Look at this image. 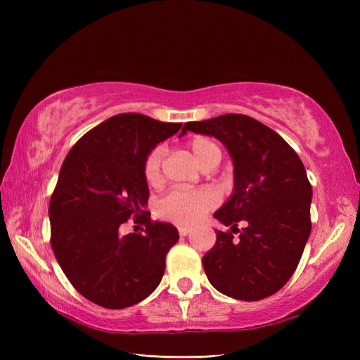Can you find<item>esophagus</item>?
I'll return each instance as SVG.
<instances>
[{"label":"esophagus","mask_w":360,"mask_h":360,"mask_svg":"<svg viewBox=\"0 0 360 360\" xmlns=\"http://www.w3.org/2000/svg\"><path fill=\"white\" fill-rule=\"evenodd\" d=\"M178 232L181 236H187L190 233V227H186V226H179L178 227Z\"/></svg>","instance_id":"esophagus-1"}]
</instances>
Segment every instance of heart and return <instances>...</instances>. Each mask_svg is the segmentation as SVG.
I'll list each match as a JSON object with an SVG mask.
<instances>
[{
	"label": "heart",
	"instance_id": "1",
	"mask_svg": "<svg viewBox=\"0 0 360 360\" xmlns=\"http://www.w3.org/2000/svg\"><path fill=\"white\" fill-rule=\"evenodd\" d=\"M190 150H192V155L200 165L204 162L205 158L213 155V153L221 155L218 145L207 139V137H196L190 143ZM162 147L153 150L145 159L143 176L151 186L158 184L160 176H162ZM217 204L218 195L212 188H174L158 202V213L176 224H195Z\"/></svg>",
	"mask_w": 360,
	"mask_h": 360
}]
</instances>
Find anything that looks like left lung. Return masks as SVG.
Instances as JSON below:
<instances>
[{
    "label": "left lung",
    "instance_id": "1",
    "mask_svg": "<svg viewBox=\"0 0 360 360\" xmlns=\"http://www.w3.org/2000/svg\"><path fill=\"white\" fill-rule=\"evenodd\" d=\"M213 136L231 155L233 190L213 213L217 243L202 258L212 286L236 300L254 302L286 285L311 233L312 188L297 153L269 127L244 114L187 122L179 137Z\"/></svg>",
    "mask_w": 360,
    "mask_h": 360
}]
</instances>
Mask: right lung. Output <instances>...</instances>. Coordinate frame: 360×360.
I'll list each match as a JSON object with an SVG mask.
<instances>
[{
  "instance_id": "1",
  "label": "right lung",
  "mask_w": 360,
  "mask_h": 360,
  "mask_svg": "<svg viewBox=\"0 0 360 360\" xmlns=\"http://www.w3.org/2000/svg\"><path fill=\"white\" fill-rule=\"evenodd\" d=\"M181 127L139 112L117 114L68 153L49 202L51 246L72 286L98 307H133L162 280L167 252L179 233L170 223H151L143 162ZM131 216L146 226L143 234L121 232Z\"/></svg>"
}]
</instances>
